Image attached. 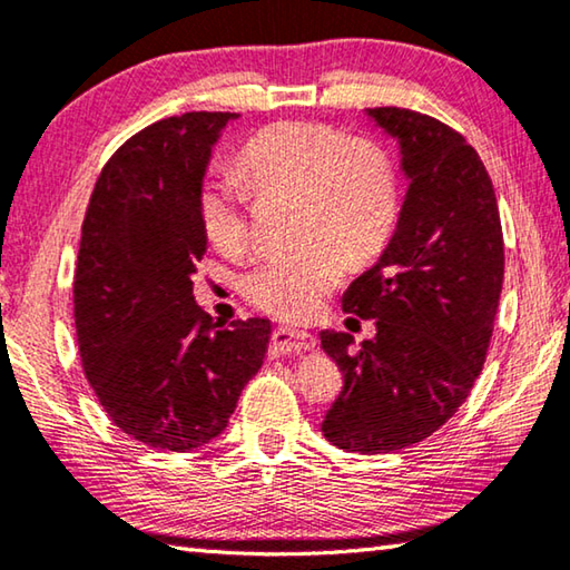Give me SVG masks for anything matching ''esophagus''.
Wrapping results in <instances>:
<instances>
[{
    "instance_id": "1",
    "label": "esophagus",
    "mask_w": 570,
    "mask_h": 570,
    "mask_svg": "<svg viewBox=\"0 0 570 570\" xmlns=\"http://www.w3.org/2000/svg\"><path fill=\"white\" fill-rule=\"evenodd\" d=\"M314 346H316V340L312 334L288 330V326H278V330L272 334V356L312 352Z\"/></svg>"
}]
</instances>
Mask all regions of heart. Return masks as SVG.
Here are the masks:
<instances>
[{"label":"heart","mask_w":570,"mask_h":570,"mask_svg":"<svg viewBox=\"0 0 570 570\" xmlns=\"http://www.w3.org/2000/svg\"><path fill=\"white\" fill-rule=\"evenodd\" d=\"M240 176L208 173L198 216L210 244L236 256L250 240V190H296V238L246 268L240 294L278 320H308L342 282L346 266L377 258L397 224L400 178L390 153L370 138H346L326 122L266 125L238 150Z\"/></svg>","instance_id":"b5f03b06"}]
</instances>
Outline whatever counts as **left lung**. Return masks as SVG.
<instances>
[{"label": "left lung", "mask_w": 570, "mask_h": 570, "mask_svg": "<svg viewBox=\"0 0 570 570\" xmlns=\"http://www.w3.org/2000/svg\"><path fill=\"white\" fill-rule=\"evenodd\" d=\"M400 148L407 180L397 226L342 308L377 320V334L324 330L322 350L344 387L322 422L346 452L380 455L440 430L485 362L503 288L505 254L498 200L485 166L460 132L404 108L366 110Z\"/></svg>", "instance_id": "1"}]
</instances>
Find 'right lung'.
Here are the masks:
<instances>
[{"label":"right lung","instance_id":"right-lung-1","mask_svg":"<svg viewBox=\"0 0 570 570\" xmlns=\"http://www.w3.org/2000/svg\"><path fill=\"white\" fill-rule=\"evenodd\" d=\"M236 112H186L132 135L105 163L82 224L75 330L88 382L132 440L186 452L228 428L262 370L272 322L218 326L196 304L208 248L198 190Z\"/></svg>","mask_w":570,"mask_h":570}]
</instances>
